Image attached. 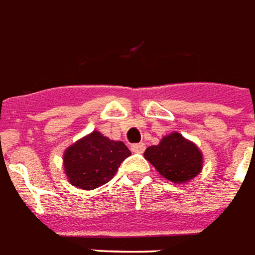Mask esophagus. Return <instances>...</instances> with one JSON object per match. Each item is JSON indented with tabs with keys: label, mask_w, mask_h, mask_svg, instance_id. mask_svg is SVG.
Returning a JSON list of instances; mask_svg holds the SVG:
<instances>
[{
	"label": "esophagus",
	"mask_w": 255,
	"mask_h": 255,
	"mask_svg": "<svg viewBox=\"0 0 255 255\" xmlns=\"http://www.w3.org/2000/svg\"><path fill=\"white\" fill-rule=\"evenodd\" d=\"M130 149L135 152V153H141V152H144L145 150V144L144 142H138V144H133V145L130 146Z\"/></svg>",
	"instance_id": "1"
}]
</instances>
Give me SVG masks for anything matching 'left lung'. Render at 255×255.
I'll use <instances>...</instances> for the list:
<instances>
[{
  "mask_svg": "<svg viewBox=\"0 0 255 255\" xmlns=\"http://www.w3.org/2000/svg\"><path fill=\"white\" fill-rule=\"evenodd\" d=\"M144 155L160 175L174 183L190 181L202 168L200 149L179 133L166 135L159 145L146 148Z\"/></svg>",
  "mask_w": 255,
  "mask_h": 255,
  "instance_id": "8db88e82",
  "label": "left lung"
}]
</instances>
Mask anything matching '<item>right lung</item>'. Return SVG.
I'll list each match as a JSON object with an SVG mask.
<instances>
[{
  "label": "right lung",
  "mask_w": 255,
  "mask_h": 255,
  "mask_svg": "<svg viewBox=\"0 0 255 255\" xmlns=\"http://www.w3.org/2000/svg\"><path fill=\"white\" fill-rule=\"evenodd\" d=\"M128 156L130 150L122 141L92 131L65 150V172L73 186L92 190L111 181Z\"/></svg>",
  "instance_id": "add662e5"
}]
</instances>
